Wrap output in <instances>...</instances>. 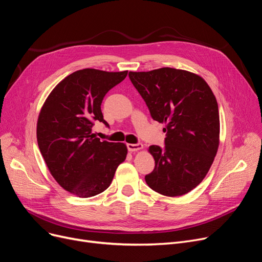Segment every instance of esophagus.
Returning a JSON list of instances; mask_svg holds the SVG:
<instances>
[{
    "label": "esophagus",
    "mask_w": 262,
    "mask_h": 262,
    "mask_svg": "<svg viewBox=\"0 0 262 262\" xmlns=\"http://www.w3.org/2000/svg\"><path fill=\"white\" fill-rule=\"evenodd\" d=\"M127 149L130 152H137L143 149V145L141 143H127Z\"/></svg>",
    "instance_id": "esophagus-1"
}]
</instances>
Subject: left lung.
Wrapping results in <instances>:
<instances>
[{
  "instance_id": "obj_1",
  "label": "left lung",
  "mask_w": 262,
  "mask_h": 262,
  "mask_svg": "<svg viewBox=\"0 0 262 262\" xmlns=\"http://www.w3.org/2000/svg\"><path fill=\"white\" fill-rule=\"evenodd\" d=\"M153 120L165 123V149L149 147L155 161L145 176L150 188L168 197L185 195L209 172L220 145L219 105L202 77L163 67L129 72Z\"/></svg>"
}]
</instances>
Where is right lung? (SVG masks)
I'll return each mask as SVG.
<instances>
[{"label":"right lung","instance_id":"right-lung-1","mask_svg":"<svg viewBox=\"0 0 262 262\" xmlns=\"http://www.w3.org/2000/svg\"><path fill=\"white\" fill-rule=\"evenodd\" d=\"M127 73L77 71L55 85L40 109L36 127L39 151L58 184L77 197H93L106 190L126 158V144L100 141L92 127L96 121L108 126L101 101Z\"/></svg>","mask_w":262,"mask_h":262}]
</instances>
